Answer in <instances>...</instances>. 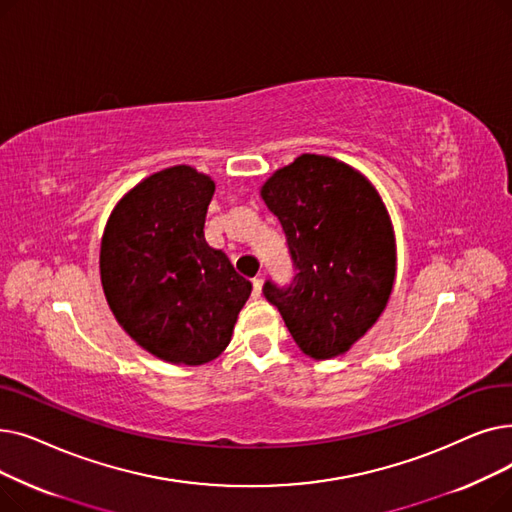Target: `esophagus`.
<instances>
[{
    "instance_id": "34e87169",
    "label": "esophagus",
    "mask_w": 512,
    "mask_h": 512,
    "mask_svg": "<svg viewBox=\"0 0 512 512\" xmlns=\"http://www.w3.org/2000/svg\"><path fill=\"white\" fill-rule=\"evenodd\" d=\"M252 285H254V298H260V296H262V285H264V281L258 277V279L252 281Z\"/></svg>"
}]
</instances>
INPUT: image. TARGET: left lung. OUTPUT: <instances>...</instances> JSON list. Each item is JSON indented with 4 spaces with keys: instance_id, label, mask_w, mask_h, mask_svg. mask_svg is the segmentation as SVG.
Instances as JSON below:
<instances>
[{
    "instance_id": "left-lung-1",
    "label": "left lung",
    "mask_w": 512,
    "mask_h": 512,
    "mask_svg": "<svg viewBox=\"0 0 512 512\" xmlns=\"http://www.w3.org/2000/svg\"><path fill=\"white\" fill-rule=\"evenodd\" d=\"M260 196L298 271L289 287L266 281V300L306 356L346 354L377 323L396 281V237L379 191L346 162L302 154Z\"/></svg>"
}]
</instances>
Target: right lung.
<instances>
[{
	"label": "right lung",
	"instance_id": "obj_1",
	"mask_svg": "<svg viewBox=\"0 0 512 512\" xmlns=\"http://www.w3.org/2000/svg\"><path fill=\"white\" fill-rule=\"evenodd\" d=\"M214 181L177 164L114 206L100 248L104 296L118 325L152 356L198 367L221 356L252 294L204 223Z\"/></svg>",
	"mask_w": 512,
	"mask_h": 512
}]
</instances>
